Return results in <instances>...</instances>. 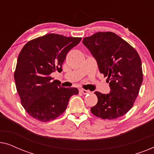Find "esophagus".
<instances>
[{"instance_id": "esophagus-1", "label": "esophagus", "mask_w": 154, "mask_h": 154, "mask_svg": "<svg viewBox=\"0 0 154 154\" xmlns=\"http://www.w3.org/2000/svg\"><path fill=\"white\" fill-rule=\"evenodd\" d=\"M80 92H82V93L84 94H87L90 93V90H85V89H80Z\"/></svg>"}]
</instances>
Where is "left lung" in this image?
Returning a JSON list of instances; mask_svg holds the SVG:
<instances>
[{
  "instance_id": "1",
  "label": "left lung",
  "mask_w": 154,
  "mask_h": 154,
  "mask_svg": "<svg viewBox=\"0 0 154 154\" xmlns=\"http://www.w3.org/2000/svg\"><path fill=\"white\" fill-rule=\"evenodd\" d=\"M83 43L95 59L101 73L107 77L109 94L95 92L98 102L90 109L102 119L123 116L133 106L143 81L142 62L137 52L113 32H97Z\"/></svg>"
}]
</instances>
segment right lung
I'll use <instances>...</instances> for the list:
<instances>
[{
  "instance_id": "add662e5",
  "label": "right lung",
  "mask_w": 154,
  "mask_h": 154,
  "mask_svg": "<svg viewBox=\"0 0 154 154\" xmlns=\"http://www.w3.org/2000/svg\"><path fill=\"white\" fill-rule=\"evenodd\" d=\"M81 39L49 33L29 41L21 50L14 78L22 106L33 119H55L66 110L71 97L79 94L75 88L61 87L50 74L62 71L67 53Z\"/></svg>"
}]
</instances>
